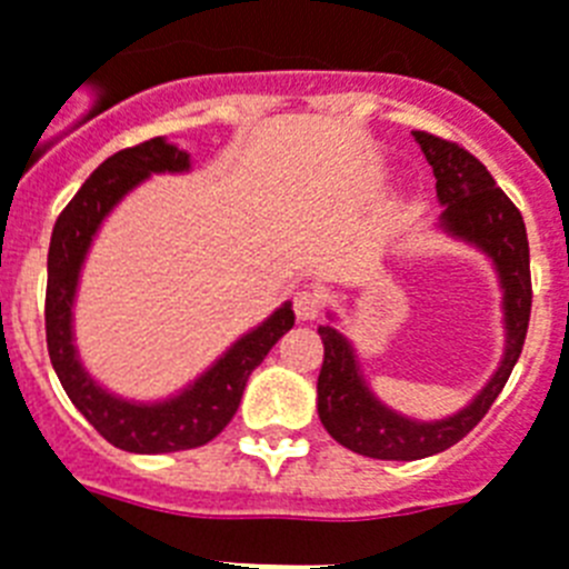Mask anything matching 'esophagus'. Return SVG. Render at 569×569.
I'll return each mask as SVG.
<instances>
[{
    "label": "esophagus",
    "instance_id": "esophagus-1",
    "mask_svg": "<svg viewBox=\"0 0 569 569\" xmlns=\"http://www.w3.org/2000/svg\"><path fill=\"white\" fill-rule=\"evenodd\" d=\"M321 309L323 300L315 289H300V292L295 295V312H298L300 321H315V318L321 315Z\"/></svg>",
    "mask_w": 569,
    "mask_h": 569
}]
</instances>
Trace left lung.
<instances>
[{
  "label": "left lung",
  "instance_id": "left-lung-1",
  "mask_svg": "<svg viewBox=\"0 0 569 569\" xmlns=\"http://www.w3.org/2000/svg\"><path fill=\"white\" fill-rule=\"evenodd\" d=\"M425 159L437 176V196L446 204L442 228L455 237L475 242L495 260L503 283L506 309V352L498 373L480 390L469 408L442 422H413L405 419L367 390L358 373L352 347L341 332L321 327L323 365L318 376V417L329 437L356 455L373 460H422L457 446L480 419L489 413L515 361L527 341L529 312H532V277H529V240L523 217L515 202L495 184L491 173L466 147L431 132L413 130Z\"/></svg>",
  "mask_w": 569,
  "mask_h": 569
}]
</instances>
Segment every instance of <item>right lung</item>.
<instances>
[{
  "instance_id": "obj_1",
  "label": "right lung",
  "mask_w": 569,
  "mask_h": 569,
  "mask_svg": "<svg viewBox=\"0 0 569 569\" xmlns=\"http://www.w3.org/2000/svg\"><path fill=\"white\" fill-rule=\"evenodd\" d=\"M188 167V152L167 144L164 138H150L144 144L114 152L83 181V188L66 204L51 231L46 286V341L51 365L71 405L89 419L94 431L114 448L132 455H167L211 442L240 408L251 370L295 323L292 307L286 303L262 327L233 343L184 393L159 405L123 402L100 390L92 376L80 367L71 343V300L100 219L112 211V204L127 190L136 188L150 173H179Z\"/></svg>"
}]
</instances>
